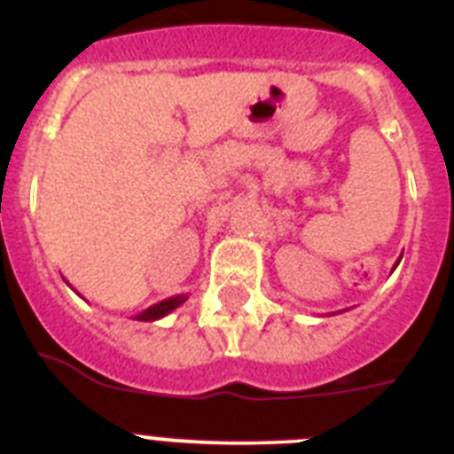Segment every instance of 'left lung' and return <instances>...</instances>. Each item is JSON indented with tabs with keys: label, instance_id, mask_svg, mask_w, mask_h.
<instances>
[{
	"label": "left lung",
	"instance_id": "obj_1",
	"mask_svg": "<svg viewBox=\"0 0 454 454\" xmlns=\"http://www.w3.org/2000/svg\"><path fill=\"white\" fill-rule=\"evenodd\" d=\"M400 259H403V256H400ZM398 263H400V262H395V266H398ZM395 266H393V268H395Z\"/></svg>",
	"mask_w": 454,
	"mask_h": 454
}]
</instances>
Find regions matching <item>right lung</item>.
I'll list each match as a JSON object with an SVG mask.
<instances>
[{
    "label": "right lung",
    "instance_id": "right-lung-1",
    "mask_svg": "<svg viewBox=\"0 0 454 454\" xmlns=\"http://www.w3.org/2000/svg\"><path fill=\"white\" fill-rule=\"evenodd\" d=\"M184 302H186V295H175V298H170V300H163V302H159V304H152V307L145 309L143 314L136 316V320L152 323V320H159V318H163V316L170 314V311H175V309Z\"/></svg>",
    "mask_w": 454,
    "mask_h": 454
}]
</instances>
